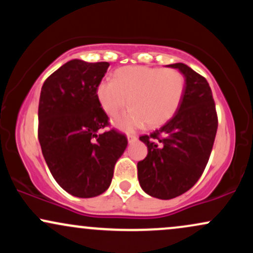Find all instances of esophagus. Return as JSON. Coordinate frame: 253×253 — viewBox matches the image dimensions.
I'll list each match as a JSON object with an SVG mask.
<instances>
[{"instance_id":"1","label":"esophagus","mask_w":253,"mask_h":253,"mask_svg":"<svg viewBox=\"0 0 253 253\" xmlns=\"http://www.w3.org/2000/svg\"><path fill=\"white\" fill-rule=\"evenodd\" d=\"M136 136L135 135H130V134H128L127 135V140H128V144H132V143H134V141L136 140Z\"/></svg>"}]
</instances>
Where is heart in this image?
<instances>
[{
    "label": "heart",
    "instance_id": "b5f03b06",
    "mask_svg": "<svg viewBox=\"0 0 253 253\" xmlns=\"http://www.w3.org/2000/svg\"><path fill=\"white\" fill-rule=\"evenodd\" d=\"M184 89V76L176 69L132 65L115 70L113 81H101L96 96L109 117H115L129 103L130 108L114 124L124 130H132L145 123L147 127L168 123L178 109Z\"/></svg>",
    "mask_w": 253,
    "mask_h": 253
}]
</instances>
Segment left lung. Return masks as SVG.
I'll list each match as a JSON object with an SVG mask.
<instances>
[{
  "instance_id": "8db88e82",
  "label": "left lung",
  "mask_w": 253,
  "mask_h": 253,
  "mask_svg": "<svg viewBox=\"0 0 253 253\" xmlns=\"http://www.w3.org/2000/svg\"><path fill=\"white\" fill-rule=\"evenodd\" d=\"M185 89L175 115L150 135H141L147 156L138 163L140 187L150 196L170 200L188 191L201 177L217 129L213 95L207 80L183 63Z\"/></svg>"
}]
</instances>
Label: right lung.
I'll return each instance as SVG.
<instances>
[{
    "mask_svg": "<svg viewBox=\"0 0 253 253\" xmlns=\"http://www.w3.org/2000/svg\"><path fill=\"white\" fill-rule=\"evenodd\" d=\"M109 63L72 59L43 83L38 138L52 176L64 190L82 199L104 193L127 138L108 126L96 88Z\"/></svg>",
    "mask_w": 253,
    "mask_h": 253,
    "instance_id": "right-lung-1",
    "label": "right lung"
}]
</instances>
